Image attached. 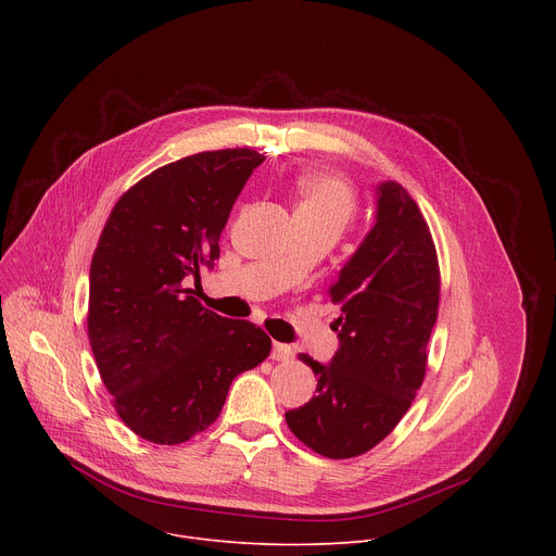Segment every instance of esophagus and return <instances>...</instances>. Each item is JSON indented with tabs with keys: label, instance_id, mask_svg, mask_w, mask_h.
Wrapping results in <instances>:
<instances>
[{
	"label": "esophagus",
	"instance_id": "1",
	"mask_svg": "<svg viewBox=\"0 0 556 556\" xmlns=\"http://www.w3.org/2000/svg\"><path fill=\"white\" fill-rule=\"evenodd\" d=\"M273 361H290L292 358V348L286 343H275L273 352H270Z\"/></svg>",
	"mask_w": 556,
	"mask_h": 556
}]
</instances>
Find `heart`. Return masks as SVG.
Here are the masks:
<instances>
[{"label": "heart", "instance_id": "heart-1", "mask_svg": "<svg viewBox=\"0 0 556 556\" xmlns=\"http://www.w3.org/2000/svg\"><path fill=\"white\" fill-rule=\"evenodd\" d=\"M296 215L328 222L339 230L345 228L356 208L352 189L343 180L328 174L301 176L296 182Z\"/></svg>", "mask_w": 556, "mask_h": 556}]
</instances>
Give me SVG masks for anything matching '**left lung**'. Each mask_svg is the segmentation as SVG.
<instances>
[{
    "label": "left lung",
    "instance_id": "8db88e82",
    "mask_svg": "<svg viewBox=\"0 0 556 556\" xmlns=\"http://www.w3.org/2000/svg\"><path fill=\"white\" fill-rule=\"evenodd\" d=\"M341 307L330 363L299 354L316 395L286 412L290 431L319 455L356 457L412 407L438 319L440 270L429 226L399 182L376 187L374 226L330 288Z\"/></svg>",
    "mask_w": 556,
    "mask_h": 556
}]
</instances>
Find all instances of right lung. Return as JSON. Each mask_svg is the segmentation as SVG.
<instances>
[{
  "mask_svg": "<svg viewBox=\"0 0 556 556\" xmlns=\"http://www.w3.org/2000/svg\"><path fill=\"white\" fill-rule=\"evenodd\" d=\"M251 149L204 151L155 169L112 208L90 268V345L121 420L153 444L213 425L230 382L270 354L251 321L206 309L191 283L251 174Z\"/></svg>",
  "mask_w": 556,
  "mask_h": 556,
  "instance_id": "right-lung-1",
  "label": "right lung"
}]
</instances>
